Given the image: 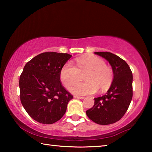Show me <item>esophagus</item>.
<instances>
[{
  "label": "esophagus",
  "mask_w": 152,
  "mask_h": 152,
  "mask_svg": "<svg viewBox=\"0 0 152 152\" xmlns=\"http://www.w3.org/2000/svg\"><path fill=\"white\" fill-rule=\"evenodd\" d=\"M74 98H76V99H84V96H74Z\"/></svg>",
  "instance_id": "34e87169"
}]
</instances>
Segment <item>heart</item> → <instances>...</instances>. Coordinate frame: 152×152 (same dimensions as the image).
I'll use <instances>...</instances> for the list:
<instances>
[{"instance_id": "heart-1", "label": "heart", "mask_w": 152, "mask_h": 152, "mask_svg": "<svg viewBox=\"0 0 152 152\" xmlns=\"http://www.w3.org/2000/svg\"><path fill=\"white\" fill-rule=\"evenodd\" d=\"M76 66L67 62L61 68L60 78L62 84L69 88L77 80L79 72L87 71L84 83H77L70 87L72 93L78 95L94 94L99 90L109 88L111 84L113 74L110 67L105 65L104 61L96 56H88L76 60Z\"/></svg>"}]
</instances>
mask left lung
<instances>
[{"label": "left lung", "mask_w": 152, "mask_h": 152, "mask_svg": "<svg viewBox=\"0 0 152 152\" xmlns=\"http://www.w3.org/2000/svg\"><path fill=\"white\" fill-rule=\"evenodd\" d=\"M109 61L113 72L111 85L106 94L95 98L87 116L99 125L116 123L127 112L133 97V74L125 60L110 52H94Z\"/></svg>", "instance_id": "1"}]
</instances>
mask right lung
Returning a JSON list of instances; mask_svg holds the SVG:
<instances>
[{
  "instance_id": "add662e5",
  "label": "right lung",
  "mask_w": 152,
  "mask_h": 152,
  "mask_svg": "<svg viewBox=\"0 0 152 152\" xmlns=\"http://www.w3.org/2000/svg\"><path fill=\"white\" fill-rule=\"evenodd\" d=\"M71 57L68 53L44 52L25 64L19 78L20 99L36 121L52 124L65 114L73 96L61 85L60 72Z\"/></svg>"
}]
</instances>
